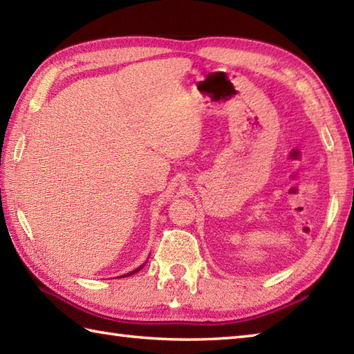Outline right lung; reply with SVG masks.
<instances>
[{
  "label": "right lung",
  "instance_id": "obj_1",
  "mask_svg": "<svg viewBox=\"0 0 354 354\" xmlns=\"http://www.w3.org/2000/svg\"><path fill=\"white\" fill-rule=\"evenodd\" d=\"M142 268H145V265H141L140 268H137V269H133L132 272H129V274H126V275H122V277H129V275H132V274H135V272H138V270H141Z\"/></svg>",
  "mask_w": 354,
  "mask_h": 354
}]
</instances>
